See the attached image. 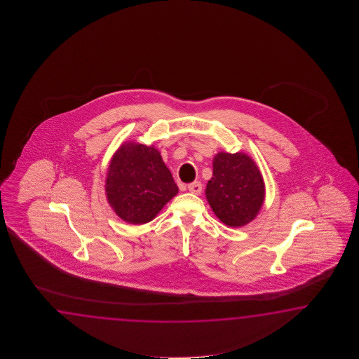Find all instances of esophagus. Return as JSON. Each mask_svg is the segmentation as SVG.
<instances>
[{
  "label": "esophagus",
  "mask_w": 359,
  "mask_h": 359,
  "mask_svg": "<svg viewBox=\"0 0 359 359\" xmlns=\"http://www.w3.org/2000/svg\"><path fill=\"white\" fill-rule=\"evenodd\" d=\"M187 190L192 192V194H195V195H198L201 190H203V186H201V183L198 182H192L190 184H187Z\"/></svg>",
  "instance_id": "1"
}]
</instances>
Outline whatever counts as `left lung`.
Wrapping results in <instances>:
<instances>
[{
	"mask_svg": "<svg viewBox=\"0 0 359 359\" xmlns=\"http://www.w3.org/2000/svg\"><path fill=\"white\" fill-rule=\"evenodd\" d=\"M264 182L255 161L244 153H218L205 195L214 214L229 227L252 222L264 201Z\"/></svg>",
	"mask_w": 359,
	"mask_h": 359,
	"instance_id": "obj_1",
	"label": "left lung"
}]
</instances>
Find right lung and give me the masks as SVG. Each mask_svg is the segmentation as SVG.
<instances>
[{"label":"right lung","instance_id":"1","mask_svg":"<svg viewBox=\"0 0 359 359\" xmlns=\"http://www.w3.org/2000/svg\"><path fill=\"white\" fill-rule=\"evenodd\" d=\"M115 214L132 224L153 221L178 192L170 170L153 146L128 141L113 155L105 181Z\"/></svg>","mask_w":359,"mask_h":359}]
</instances>
